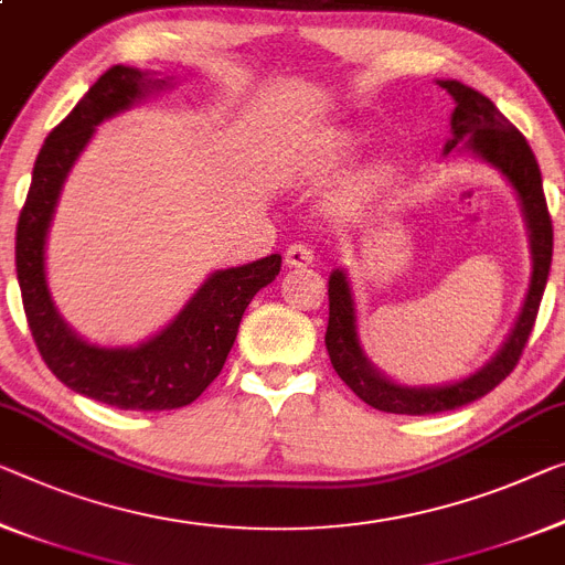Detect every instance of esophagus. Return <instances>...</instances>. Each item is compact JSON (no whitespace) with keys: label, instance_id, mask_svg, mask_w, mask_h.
I'll return each mask as SVG.
<instances>
[{"label":"esophagus","instance_id":"esophagus-1","mask_svg":"<svg viewBox=\"0 0 565 565\" xmlns=\"http://www.w3.org/2000/svg\"><path fill=\"white\" fill-rule=\"evenodd\" d=\"M312 259H316V253L306 242H295V245L285 249V265L288 267H308L312 265Z\"/></svg>","mask_w":565,"mask_h":565}]
</instances>
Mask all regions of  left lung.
I'll return each instance as SVG.
<instances>
[{
	"label": "left lung",
	"instance_id": "1",
	"mask_svg": "<svg viewBox=\"0 0 565 565\" xmlns=\"http://www.w3.org/2000/svg\"><path fill=\"white\" fill-rule=\"evenodd\" d=\"M437 83L457 103L452 113V138L447 141L445 153L457 149L459 141H465V151L492 163L513 184L520 206H523L527 232H531L533 275L513 331L505 338L502 349L480 371L447 386H402L373 369L371 361L363 355L359 328H355V302L349 277H345V270H333L331 280H328V302H331L326 328L328 355H331L338 376L345 381V386L355 396L363 398L373 409L388 414L424 416L457 409V406L477 402V398L490 394L502 379L510 376L535 326L553 259V222L548 204H545L541 169H537V161L525 136L494 108L488 95L477 93L459 81Z\"/></svg>",
	"mask_w": 565,
	"mask_h": 565
}]
</instances>
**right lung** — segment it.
Returning a JSON list of instances; mask_svg holds the SVG:
<instances>
[{
	"instance_id": "obj_1",
	"label": "right lung",
	"mask_w": 565,
	"mask_h": 565,
	"mask_svg": "<svg viewBox=\"0 0 565 565\" xmlns=\"http://www.w3.org/2000/svg\"><path fill=\"white\" fill-rule=\"evenodd\" d=\"M169 81L113 65L95 81L63 124L45 138L17 222L14 263L22 306L42 361L73 392L116 409L163 412L192 404L227 361L239 320L257 290L280 273V255L216 270L171 323L136 349H100L60 318L45 275V242L60 192L95 126L131 108Z\"/></svg>"
}]
</instances>
